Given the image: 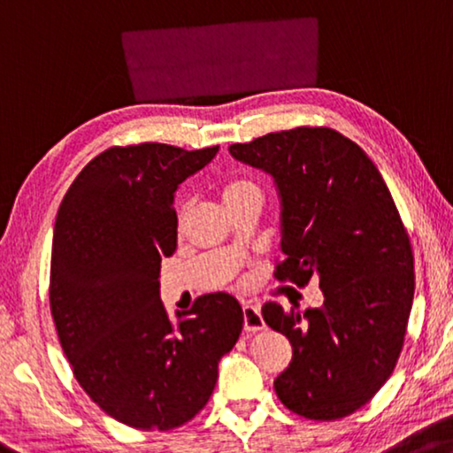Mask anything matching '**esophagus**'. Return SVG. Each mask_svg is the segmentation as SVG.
Listing matches in <instances>:
<instances>
[{
  "label": "esophagus",
  "instance_id": "esophagus-1",
  "mask_svg": "<svg viewBox=\"0 0 453 453\" xmlns=\"http://www.w3.org/2000/svg\"><path fill=\"white\" fill-rule=\"evenodd\" d=\"M242 308H243V330H248V333H257V330L265 328L260 306L252 303H243Z\"/></svg>",
  "mask_w": 453,
  "mask_h": 453
}]
</instances>
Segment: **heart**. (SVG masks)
Segmentation results:
<instances>
[{"instance_id":"heart-1","label":"heart","mask_w":453,"mask_h":453,"mask_svg":"<svg viewBox=\"0 0 453 453\" xmlns=\"http://www.w3.org/2000/svg\"><path fill=\"white\" fill-rule=\"evenodd\" d=\"M252 189H257L252 181H246V179H240V181L229 183L227 188L224 189V201L232 199V197H235V196H240V193L252 191ZM183 213H185V205L181 207V211H179V215H183Z\"/></svg>"}]
</instances>
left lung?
Returning <instances> with one entry per match:
<instances>
[{"mask_svg":"<svg viewBox=\"0 0 453 453\" xmlns=\"http://www.w3.org/2000/svg\"><path fill=\"white\" fill-rule=\"evenodd\" d=\"M234 159L274 179L282 250L274 276L319 278L320 308L262 306L286 334L292 361L274 381L280 401L330 421L375 397L397 365L413 304V252L381 173L365 150L326 127H298L229 147Z\"/></svg>","mask_w":453,"mask_h":453,"instance_id":"obj_1","label":"left lung"}]
</instances>
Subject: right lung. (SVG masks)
Returning a JSON list of instances; mask_svg holds the SVG:
<instances>
[{
	"mask_svg": "<svg viewBox=\"0 0 453 453\" xmlns=\"http://www.w3.org/2000/svg\"><path fill=\"white\" fill-rule=\"evenodd\" d=\"M219 147H111L78 173L56 215L50 308L76 381L134 429H175L205 407L238 342L232 294L199 296L171 322L161 257L177 248L175 191Z\"/></svg>",
	"mask_w": 453,
	"mask_h": 453,
	"instance_id": "obj_1",
	"label": "right lung"
}]
</instances>
